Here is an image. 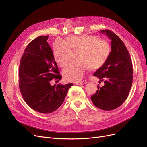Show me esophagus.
<instances>
[{
	"mask_svg": "<svg viewBox=\"0 0 147 147\" xmlns=\"http://www.w3.org/2000/svg\"><path fill=\"white\" fill-rule=\"evenodd\" d=\"M88 83L87 80H84L83 81H81V82H78L76 83V84H79V85H80V84H86Z\"/></svg>",
	"mask_w": 147,
	"mask_h": 147,
	"instance_id": "obj_1",
	"label": "esophagus"
}]
</instances>
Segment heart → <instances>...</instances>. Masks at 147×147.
<instances>
[{
    "label": "heart",
    "mask_w": 147,
    "mask_h": 147,
    "mask_svg": "<svg viewBox=\"0 0 147 147\" xmlns=\"http://www.w3.org/2000/svg\"><path fill=\"white\" fill-rule=\"evenodd\" d=\"M111 46L107 40L92 35L71 36L65 42L54 44L53 57L56 63L65 67L73 58V51L78 52V59L68 64L63 71L65 80H80L87 69H97L106 63L111 53Z\"/></svg>",
    "instance_id": "b5f03b06"
}]
</instances>
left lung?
I'll use <instances>...</instances> for the list:
<instances>
[{"label": "left lung", "instance_id": "1", "mask_svg": "<svg viewBox=\"0 0 147 147\" xmlns=\"http://www.w3.org/2000/svg\"><path fill=\"white\" fill-rule=\"evenodd\" d=\"M101 33L111 39V51L104 65L94 74L104 82V86H98L90 99L96 107L110 111L120 107L129 95L133 81L132 63L126 46L116 34L109 30Z\"/></svg>", "mask_w": 147, "mask_h": 147}]
</instances>
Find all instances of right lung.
I'll list each match as a JSON object with an SVG mask.
<instances>
[{"mask_svg":"<svg viewBox=\"0 0 147 147\" xmlns=\"http://www.w3.org/2000/svg\"><path fill=\"white\" fill-rule=\"evenodd\" d=\"M48 36H41L30 42L21 57L19 67V88L24 101L38 113L56 111L64 101L73 83L51 86L53 79L61 80Z\"/></svg>","mask_w":147,"mask_h":147,"instance_id":"add662e5","label":"right lung"}]
</instances>
